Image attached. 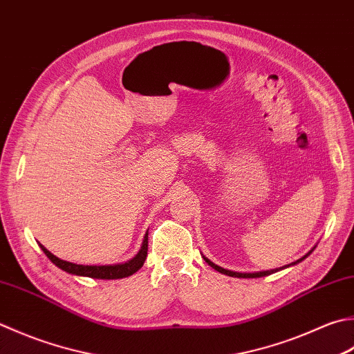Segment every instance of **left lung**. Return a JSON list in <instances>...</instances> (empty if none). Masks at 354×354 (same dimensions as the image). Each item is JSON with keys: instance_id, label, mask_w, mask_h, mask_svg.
<instances>
[{"instance_id": "8db88e82", "label": "left lung", "mask_w": 354, "mask_h": 354, "mask_svg": "<svg viewBox=\"0 0 354 354\" xmlns=\"http://www.w3.org/2000/svg\"><path fill=\"white\" fill-rule=\"evenodd\" d=\"M310 254V253H308ZM308 254H306L304 256V258H301L299 261H296V262H293L292 266H295V264H297V262H301V261H304L307 258ZM204 261L207 262V264H209L210 267H213L214 270H216V272H219V273H223V274H227V276H232V278H261V276H268V274H272V273H274V272H278L279 268H274V270H267V272H256V273H239V272H232V270H227V268H223V267H219V266H216V264H213V262L210 261V259H207L205 256H204ZM287 267V266H286Z\"/></svg>"}]
</instances>
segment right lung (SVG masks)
<instances>
[{
  "label": "right lung",
  "mask_w": 354,
  "mask_h": 354,
  "mask_svg": "<svg viewBox=\"0 0 354 354\" xmlns=\"http://www.w3.org/2000/svg\"><path fill=\"white\" fill-rule=\"evenodd\" d=\"M39 247L55 266L71 274L87 276V278H93V279H121V278H127V276H131L133 273H136L138 270L144 266V261H145V258H147V250H149V233H145L140 252H138L135 256H131L130 259H126L122 262H116V264H104V266L75 264V262L59 259L58 256H55L53 253L48 252L44 245L39 244Z\"/></svg>",
  "instance_id": "right-lung-1"
}]
</instances>
